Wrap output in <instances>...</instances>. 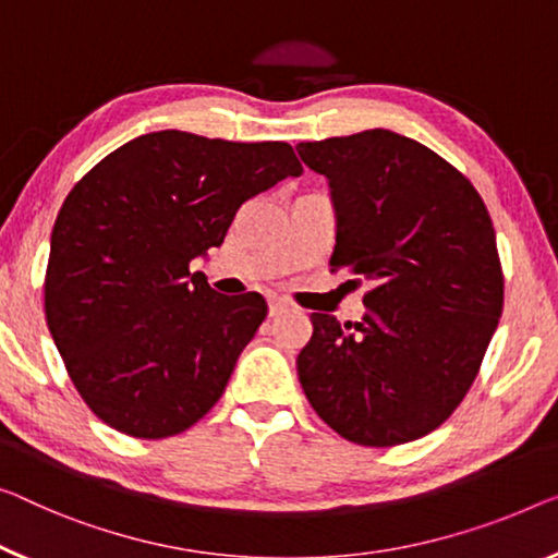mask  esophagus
<instances>
[{
    "instance_id": "obj_1",
    "label": "esophagus",
    "mask_w": 558,
    "mask_h": 558,
    "mask_svg": "<svg viewBox=\"0 0 558 558\" xmlns=\"http://www.w3.org/2000/svg\"><path fill=\"white\" fill-rule=\"evenodd\" d=\"M286 311H288V301H282V298H278V295L268 298V315H270V318H276V315L286 313Z\"/></svg>"
}]
</instances>
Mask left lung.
I'll return each instance as SVG.
<instances>
[{"instance_id": "8db88e82", "label": "left lung", "mask_w": 558, "mask_h": 558, "mask_svg": "<svg viewBox=\"0 0 558 558\" xmlns=\"http://www.w3.org/2000/svg\"><path fill=\"white\" fill-rule=\"evenodd\" d=\"M336 207L330 270L371 280L361 323L313 313L307 401L361 446L409 444L463 401L504 311L484 199L434 149L390 130L295 147Z\"/></svg>"}]
</instances>
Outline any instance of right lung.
<instances>
[{"instance_id": "add662e5", "label": "right lung", "mask_w": 558, "mask_h": 558, "mask_svg": "<svg viewBox=\"0 0 558 558\" xmlns=\"http://www.w3.org/2000/svg\"><path fill=\"white\" fill-rule=\"evenodd\" d=\"M301 172L288 143L162 130L118 147L72 187L49 243L45 315L99 421L155 440L220 401L268 305L260 293H215L190 263L222 245L245 199Z\"/></svg>"}]
</instances>
